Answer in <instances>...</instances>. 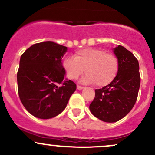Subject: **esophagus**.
Wrapping results in <instances>:
<instances>
[{
    "instance_id": "esophagus-1",
    "label": "esophagus",
    "mask_w": 155,
    "mask_h": 155,
    "mask_svg": "<svg viewBox=\"0 0 155 155\" xmlns=\"http://www.w3.org/2000/svg\"><path fill=\"white\" fill-rule=\"evenodd\" d=\"M83 88H84V87H82V86H80V85H77L78 90H82Z\"/></svg>"
}]
</instances>
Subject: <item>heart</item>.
I'll return each instance as SVG.
<instances>
[{
  "mask_svg": "<svg viewBox=\"0 0 155 155\" xmlns=\"http://www.w3.org/2000/svg\"><path fill=\"white\" fill-rule=\"evenodd\" d=\"M63 67L69 79H78L85 69L87 75L82 79V82H94L98 87H103L111 83L116 78L119 61L114 55L106 53L103 50L86 48L76 52L74 58H64Z\"/></svg>",
  "mask_w": 155,
  "mask_h": 155,
  "instance_id": "heart-1",
  "label": "heart"
}]
</instances>
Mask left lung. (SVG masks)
<instances>
[{"mask_svg": "<svg viewBox=\"0 0 155 155\" xmlns=\"http://www.w3.org/2000/svg\"><path fill=\"white\" fill-rule=\"evenodd\" d=\"M119 70L113 82L96 89L89 108L94 116L106 123H115L126 116L134 105L140 85L139 63L133 53L119 45L113 49Z\"/></svg>", "mask_w": 155, "mask_h": 155, "instance_id": "1", "label": "left lung"}]
</instances>
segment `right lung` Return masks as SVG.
<instances>
[{
  "label": "right lung",
  "mask_w": 155,
  "mask_h": 155,
  "mask_svg": "<svg viewBox=\"0 0 155 155\" xmlns=\"http://www.w3.org/2000/svg\"><path fill=\"white\" fill-rule=\"evenodd\" d=\"M67 50L63 45L45 41L32 45L21 56L17 73L18 95L32 116L44 120L56 117L76 91V84L64 79L61 61Z\"/></svg>",
  "instance_id": "add662e5"
}]
</instances>
